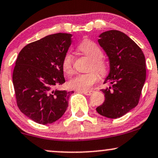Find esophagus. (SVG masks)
I'll use <instances>...</instances> for the list:
<instances>
[{
	"label": "esophagus",
	"instance_id": "34e87169",
	"mask_svg": "<svg viewBox=\"0 0 158 158\" xmlns=\"http://www.w3.org/2000/svg\"><path fill=\"white\" fill-rule=\"evenodd\" d=\"M81 93H82V94H84L85 95H87V96H90L93 94V92L94 91L93 90H85V91H80Z\"/></svg>",
	"mask_w": 158,
	"mask_h": 158
}]
</instances>
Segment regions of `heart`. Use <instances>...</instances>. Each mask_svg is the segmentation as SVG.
Segmentation results:
<instances>
[{
    "label": "heart",
    "mask_w": 158,
    "mask_h": 158,
    "mask_svg": "<svg viewBox=\"0 0 158 158\" xmlns=\"http://www.w3.org/2000/svg\"><path fill=\"white\" fill-rule=\"evenodd\" d=\"M79 50L90 60V70L94 69L100 75H105L107 72V64L103 57V51L96 43L90 40H85L78 47ZM73 57L70 53L64 55L62 60V68L66 73L73 72ZM98 79V75L95 71L87 73L78 74L68 81L71 89L77 90H87L90 89Z\"/></svg>",
    "instance_id": "1"
}]
</instances>
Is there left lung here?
<instances>
[{"label": "left lung", "mask_w": 158, "mask_h": 158, "mask_svg": "<svg viewBox=\"0 0 158 158\" xmlns=\"http://www.w3.org/2000/svg\"><path fill=\"white\" fill-rule=\"evenodd\" d=\"M98 37L110 62L104 83L111 86L102 90L105 100L96 111L109 118H118L138 105L146 80L145 56L140 47L120 31H104Z\"/></svg>", "instance_id": "1"}]
</instances>
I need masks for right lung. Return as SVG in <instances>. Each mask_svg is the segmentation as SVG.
<instances>
[{
	"instance_id": "right-lung-1",
	"label": "right lung",
	"mask_w": 158,
	"mask_h": 158,
	"mask_svg": "<svg viewBox=\"0 0 158 158\" xmlns=\"http://www.w3.org/2000/svg\"><path fill=\"white\" fill-rule=\"evenodd\" d=\"M71 34L57 33L29 43L19 53L12 75L17 104L40 124L57 121L73 91L55 89L65 82L62 60L71 45Z\"/></svg>"
}]
</instances>
